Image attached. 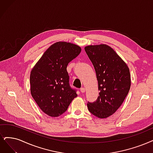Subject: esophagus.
Segmentation results:
<instances>
[{"instance_id": "esophagus-1", "label": "esophagus", "mask_w": 153, "mask_h": 153, "mask_svg": "<svg viewBox=\"0 0 153 153\" xmlns=\"http://www.w3.org/2000/svg\"><path fill=\"white\" fill-rule=\"evenodd\" d=\"M80 91H81V92L82 93H83L85 92V89H84V88H81L80 89Z\"/></svg>"}]
</instances>
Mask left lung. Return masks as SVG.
<instances>
[{"label": "left lung", "instance_id": "1", "mask_svg": "<svg viewBox=\"0 0 153 153\" xmlns=\"http://www.w3.org/2000/svg\"><path fill=\"white\" fill-rule=\"evenodd\" d=\"M84 50L94 66L100 91L97 101L88 102V110L98 118H107L118 110L128 93L129 69L108 45H90Z\"/></svg>", "mask_w": 153, "mask_h": 153}]
</instances>
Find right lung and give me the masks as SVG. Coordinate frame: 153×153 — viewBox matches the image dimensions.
Returning a JSON list of instances; mask_svg holds the SVG:
<instances>
[{"instance_id":"obj_1","label":"right lung","mask_w":153,"mask_h":153,"mask_svg":"<svg viewBox=\"0 0 153 153\" xmlns=\"http://www.w3.org/2000/svg\"><path fill=\"white\" fill-rule=\"evenodd\" d=\"M81 51L76 45L56 42L45 51L33 68L30 74L32 97L45 114L50 117L63 114L77 97L76 89L69 84L67 67Z\"/></svg>"}]
</instances>
